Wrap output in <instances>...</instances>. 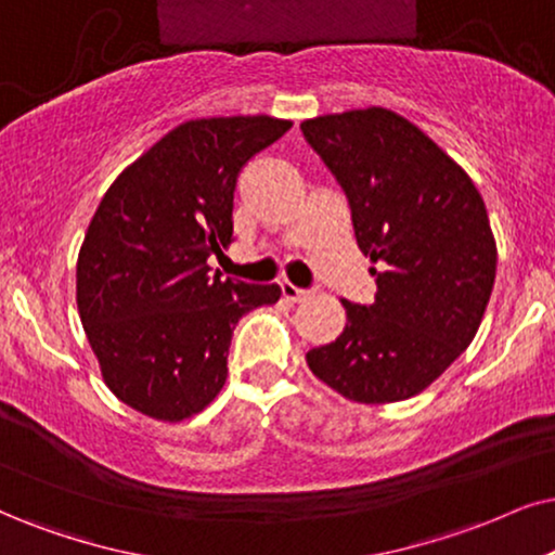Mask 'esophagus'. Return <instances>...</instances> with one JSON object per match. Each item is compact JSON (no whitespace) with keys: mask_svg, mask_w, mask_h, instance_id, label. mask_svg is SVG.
Segmentation results:
<instances>
[{"mask_svg":"<svg viewBox=\"0 0 555 555\" xmlns=\"http://www.w3.org/2000/svg\"><path fill=\"white\" fill-rule=\"evenodd\" d=\"M282 294L286 301H305L312 297V289H299V286H294L289 282H282Z\"/></svg>","mask_w":555,"mask_h":555,"instance_id":"34e87169","label":"esophagus"}]
</instances>
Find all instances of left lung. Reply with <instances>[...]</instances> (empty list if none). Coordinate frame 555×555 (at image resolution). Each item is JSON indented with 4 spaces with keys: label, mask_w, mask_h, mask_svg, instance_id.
Listing matches in <instances>:
<instances>
[{
    "label": "left lung",
    "mask_w": 555,
    "mask_h": 555,
    "mask_svg": "<svg viewBox=\"0 0 555 555\" xmlns=\"http://www.w3.org/2000/svg\"><path fill=\"white\" fill-rule=\"evenodd\" d=\"M301 132L348 196L361 254L378 263L374 305L343 299L346 327L307 366L350 402H402L481 325L496 273L487 207L464 168L397 112L322 115Z\"/></svg>",
    "instance_id": "left-lung-1"
}]
</instances>
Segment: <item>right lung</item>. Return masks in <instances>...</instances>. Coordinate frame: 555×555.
<instances>
[{
  "label": "right lung",
  "instance_id": "add662e5",
  "mask_svg": "<svg viewBox=\"0 0 555 555\" xmlns=\"http://www.w3.org/2000/svg\"><path fill=\"white\" fill-rule=\"evenodd\" d=\"M289 120H189L112 181L76 263V305L112 395L164 423L220 395L245 312L282 297L276 284L222 282L207 258L233 241L241 168Z\"/></svg>",
  "mask_w": 555,
  "mask_h": 555
}]
</instances>
